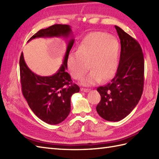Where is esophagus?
Listing matches in <instances>:
<instances>
[{
	"label": "esophagus",
	"instance_id": "1",
	"mask_svg": "<svg viewBox=\"0 0 159 159\" xmlns=\"http://www.w3.org/2000/svg\"><path fill=\"white\" fill-rule=\"evenodd\" d=\"M80 90H81L82 92H89L90 91L89 89H85V88H81V89H80Z\"/></svg>",
	"mask_w": 159,
	"mask_h": 159
}]
</instances>
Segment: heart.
<instances>
[{
    "label": "heart",
    "instance_id": "b5f03b06",
    "mask_svg": "<svg viewBox=\"0 0 159 159\" xmlns=\"http://www.w3.org/2000/svg\"><path fill=\"white\" fill-rule=\"evenodd\" d=\"M120 45L117 39L106 33L92 32L84 38L76 52L70 53L67 66L72 76L80 79L89 70L91 72L81 80L84 85H92L111 80L118 66Z\"/></svg>",
    "mask_w": 159,
    "mask_h": 159
}]
</instances>
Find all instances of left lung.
<instances>
[{
  "instance_id": "1",
  "label": "left lung",
  "mask_w": 159,
  "mask_h": 159,
  "mask_svg": "<svg viewBox=\"0 0 159 159\" xmlns=\"http://www.w3.org/2000/svg\"><path fill=\"white\" fill-rule=\"evenodd\" d=\"M121 43L116 76L97 88L101 100L96 111L103 119L118 121L130 114L139 102L143 89L144 59L141 46L119 26H115Z\"/></svg>"
}]
</instances>
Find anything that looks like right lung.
I'll return each instance as SVG.
<instances>
[{
	"label": "right lung",
	"mask_w": 159,
	"mask_h": 159,
	"mask_svg": "<svg viewBox=\"0 0 159 159\" xmlns=\"http://www.w3.org/2000/svg\"><path fill=\"white\" fill-rule=\"evenodd\" d=\"M71 38L67 42L63 63L52 76H41L29 68L22 52L20 59V80L24 97L29 107L40 120L49 124H57L68 116L71 110L70 100L72 94L79 92L80 88L72 83L66 72L67 58L74 44L71 26L67 25H54L41 29L28 40L39 38Z\"/></svg>",
	"instance_id": "obj_1"
}]
</instances>
